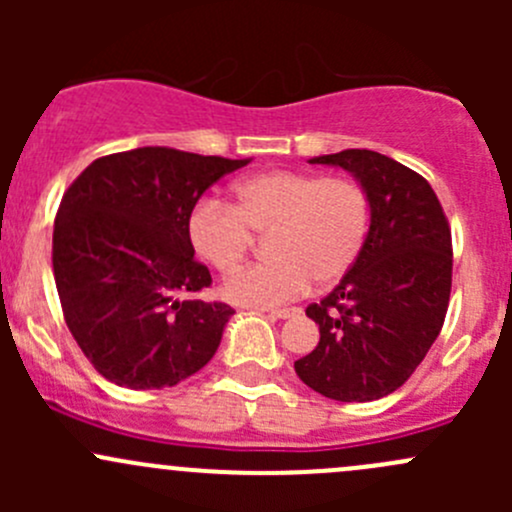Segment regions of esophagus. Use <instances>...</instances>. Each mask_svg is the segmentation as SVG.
<instances>
[{
	"mask_svg": "<svg viewBox=\"0 0 512 512\" xmlns=\"http://www.w3.org/2000/svg\"><path fill=\"white\" fill-rule=\"evenodd\" d=\"M302 309L299 307H285V309H267V317L272 319H289V317H299Z\"/></svg>",
	"mask_w": 512,
	"mask_h": 512,
	"instance_id": "34e87169",
	"label": "esophagus"
}]
</instances>
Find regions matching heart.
<instances>
[{"label": "heart", "instance_id": "b5f03b06", "mask_svg": "<svg viewBox=\"0 0 512 512\" xmlns=\"http://www.w3.org/2000/svg\"><path fill=\"white\" fill-rule=\"evenodd\" d=\"M232 195V208L215 200L195 205L188 240L200 260L227 275L250 252V232H272V260L223 282V297L240 307H275L312 282L334 285L352 270L369 237V195L352 178L267 170L240 180Z\"/></svg>", "mask_w": 512, "mask_h": 512}]
</instances>
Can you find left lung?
<instances>
[{
    "label": "left lung",
    "mask_w": 512,
    "mask_h": 512,
    "mask_svg": "<svg viewBox=\"0 0 512 512\" xmlns=\"http://www.w3.org/2000/svg\"><path fill=\"white\" fill-rule=\"evenodd\" d=\"M309 163L352 173L369 195L371 227L352 270L307 307L319 324V344L294 361V371L327 399H384L414 374L446 319L448 220L431 185L394 158L349 148Z\"/></svg>",
    "instance_id": "1"
}]
</instances>
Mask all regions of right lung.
I'll use <instances>...</instances> for the list:
<instances>
[{"instance_id": "add662e5", "label": "right lung", "mask_w": 512, "mask_h": 512, "mask_svg": "<svg viewBox=\"0 0 512 512\" xmlns=\"http://www.w3.org/2000/svg\"><path fill=\"white\" fill-rule=\"evenodd\" d=\"M252 158L165 146L98 158L71 183L54 223V277L66 324L103 379L163 389L203 369L232 312L203 302L188 218L200 195Z\"/></svg>"}]
</instances>
